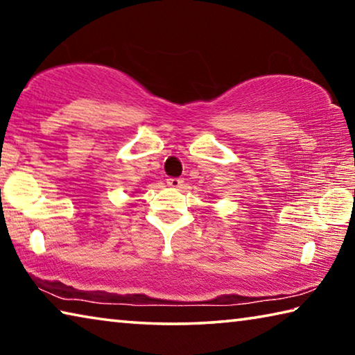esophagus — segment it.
I'll return each mask as SVG.
<instances>
[{"instance_id":"34e87169","label":"esophagus","mask_w":355,"mask_h":355,"mask_svg":"<svg viewBox=\"0 0 355 355\" xmlns=\"http://www.w3.org/2000/svg\"><path fill=\"white\" fill-rule=\"evenodd\" d=\"M167 186H171V188L177 189V188H182L183 186V180L182 178H167Z\"/></svg>"}]
</instances>
